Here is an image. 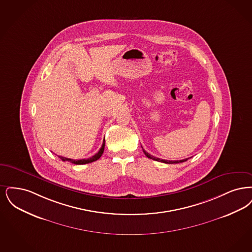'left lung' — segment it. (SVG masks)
<instances>
[{"label": "left lung", "instance_id": "1", "mask_svg": "<svg viewBox=\"0 0 252 252\" xmlns=\"http://www.w3.org/2000/svg\"><path fill=\"white\" fill-rule=\"evenodd\" d=\"M143 153L144 154L148 157V158H150V159H153L154 161H158V162H162V163H164V164H178V163H183V162H186L187 161V159H184V160H180V161H168V160H163V159H160V158H157V157H155V156H153V155H151L150 154H148L146 151H144L143 150Z\"/></svg>", "mask_w": 252, "mask_h": 252}]
</instances>
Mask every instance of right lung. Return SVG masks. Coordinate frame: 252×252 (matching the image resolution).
Wrapping results in <instances>:
<instances>
[{"label":"right lung","instance_id":"add662e5","mask_svg":"<svg viewBox=\"0 0 252 252\" xmlns=\"http://www.w3.org/2000/svg\"><path fill=\"white\" fill-rule=\"evenodd\" d=\"M104 145H105V140H103L102 143V146L101 148L99 149L97 154H95L94 156L88 158V159H81V160H73V159H69V158H66V157H62V156H58L62 161H67V162H70L72 164H89V163H92L94 161H97L98 159H99V157L103 154V151H104Z\"/></svg>","mask_w":252,"mask_h":252}]
</instances>
